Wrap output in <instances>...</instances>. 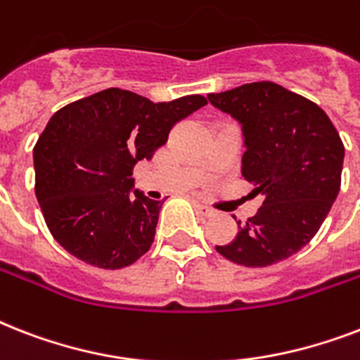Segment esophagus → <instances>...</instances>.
<instances>
[{
	"label": "esophagus",
	"mask_w": 360,
	"mask_h": 360,
	"mask_svg": "<svg viewBox=\"0 0 360 360\" xmlns=\"http://www.w3.org/2000/svg\"><path fill=\"white\" fill-rule=\"evenodd\" d=\"M194 207H196L198 213L202 214V217H205V219H209V217H213V214H214L213 209L209 207V205H205V203H202V202H194Z\"/></svg>",
	"instance_id": "1"
}]
</instances>
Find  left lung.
<instances>
[{
	"instance_id": "obj_1",
	"label": "left lung",
	"mask_w": 360,
	"mask_h": 360,
	"mask_svg": "<svg viewBox=\"0 0 360 360\" xmlns=\"http://www.w3.org/2000/svg\"><path fill=\"white\" fill-rule=\"evenodd\" d=\"M207 98L243 127L240 174L263 196L257 213L237 222L236 239L217 252L245 267L274 265L308 245L327 219L342 183L340 134L318 104L274 82Z\"/></svg>"
}]
</instances>
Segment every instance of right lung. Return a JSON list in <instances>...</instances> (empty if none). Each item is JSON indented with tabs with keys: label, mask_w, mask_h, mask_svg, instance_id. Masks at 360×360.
<instances>
[{
	"label": "right lung",
	"mask_w": 360,
	"mask_h": 360,
	"mask_svg": "<svg viewBox=\"0 0 360 360\" xmlns=\"http://www.w3.org/2000/svg\"><path fill=\"white\" fill-rule=\"evenodd\" d=\"M205 104L202 95L151 103L110 87L58 110L33 147L35 194L53 239L93 267L140 259L153 245L162 202L130 192L132 169Z\"/></svg>",
	"instance_id": "add662e5"
}]
</instances>
